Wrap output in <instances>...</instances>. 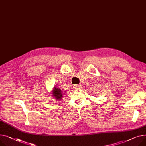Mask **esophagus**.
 <instances>
[{
    "mask_svg": "<svg viewBox=\"0 0 146 146\" xmlns=\"http://www.w3.org/2000/svg\"><path fill=\"white\" fill-rule=\"evenodd\" d=\"M74 89H79L81 88V86L80 85H78V84H74L73 86Z\"/></svg>",
    "mask_w": 146,
    "mask_h": 146,
    "instance_id": "esophagus-1",
    "label": "esophagus"
}]
</instances>
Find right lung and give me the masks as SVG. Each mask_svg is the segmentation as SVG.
I'll return each mask as SVG.
<instances>
[{"mask_svg":"<svg viewBox=\"0 0 146 146\" xmlns=\"http://www.w3.org/2000/svg\"><path fill=\"white\" fill-rule=\"evenodd\" d=\"M53 94L54 99L57 100H60L63 97L60 89H59V88H57V87H54V88L53 90Z\"/></svg>","mask_w":146,"mask_h":146,"instance_id":"right-lung-1","label":"right lung"}]
</instances>
